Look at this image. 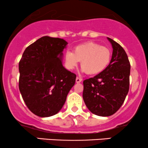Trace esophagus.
<instances>
[{
	"mask_svg": "<svg viewBox=\"0 0 148 148\" xmlns=\"http://www.w3.org/2000/svg\"><path fill=\"white\" fill-rule=\"evenodd\" d=\"M81 81H82V79H81V78H79V77H76V83H81Z\"/></svg>",
	"mask_w": 148,
	"mask_h": 148,
	"instance_id": "1",
	"label": "esophagus"
}]
</instances>
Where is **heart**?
Segmentation results:
<instances>
[{"mask_svg":"<svg viewBox=\"0 0 148 148\" xmlns=\"http://www.w3.org/2000/svg\"><path fill=\"white\" fill-rule=\"evenodd\" d=\"M111 58L109 49L92 42L76 46L74 52L67 51L64 54L67 68L74 69L81 61V71L90 75L103 72L110 63Z\"/></svg>","mask_w":148,"mask_h":148,"instance_id":"obj_1","label":"heart"}]
</instances>
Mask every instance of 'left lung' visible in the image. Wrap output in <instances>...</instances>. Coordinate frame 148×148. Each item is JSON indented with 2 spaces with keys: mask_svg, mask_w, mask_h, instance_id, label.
I'll return each instance as SVG.
<instances>
[{
  "mask_svg": "<svg viewBox=\"0 0 148 148\" xmlns=\"http://www.w3.org/2000/svg\"><path fill=\"white\" fill-rule=\"evenodd\" d=\"M113 47L111 60L103 72L84 81L83 98L93 114L110 116L121 107L130 89V63L124 49L108 37Z\"/></svg>",
  "mask_w": 148,
  "mask_h": 148,
  "instance_id": "left-lung-1",
  "label": "left lung"
}]
</instances>
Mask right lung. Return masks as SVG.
Instances as JSON below:
<instances>
[{"instance_id": "1", "label": "right lung", "mask_w": 148, "mask_h": 148, "mask_svg": "<svg viewBox=\"0 0 148 148\" xmlns=\"http://www.w3.org/2000/svg\"><path fill=\"white\" fill-rule=\"evenodd\" d=\"M63 39L42 37L25 49L18 63V88L27 107L41 118L60 111L76 81L62 65Z\"/></svg>"}]
</instances>
